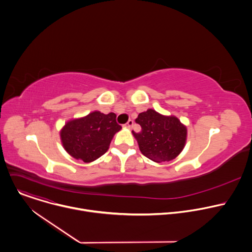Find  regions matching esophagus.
<instances>
[{
	"label": "esophagus",
	"instance_id": "1",
	"mask_svg": "<svg viewBox=\"0 0 252 252\" xmlns=\"http://www.w3.org/2000/svg\"><path fill=\"white\" fill-rule=\"evenodd\" d=\"M132 126H133V121L132 120H128V122L125 125V126L128 127V128H130Z\"/></svg>",
	"mask_w": 252,
	"mask_h": 252
}]
</instances>
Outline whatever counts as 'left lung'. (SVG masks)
I'll return each mask as SVG.
<instances>
[{"instance_id":"obj_1","label":"left lung","mask_w":252,"mask_h":252,"mask_svg":"<svg viewBox=\"0 0 252 252\" xmlns=\"http://www.w3.org/2000/svg\"><path fill=\"white\" fill-rule=\"evenodd\" d=\"M135 123L141 126L139 132L132 131L141 154L156 161H169L182 153L186 146L188 130L173 116H162L155 110L140 113Z\"/></svg>"}]
</instances>
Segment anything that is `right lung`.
<instances>
[{
    "label": "right lung",
    "instance_id": "right-lung-1",
    "mask_svg": "<svg viewBox=\"0 0 252 252\" xmlns=\"http://www.w3.org/2000/svg\"><path fill=\"white\" fill-rule=\"evenodd\" d=\"M116 114L104 115L98 111L67 122L60 134L66 153L76 159L92 162L110 148V143L122 126Z\"/></svg>",
    "mask_w": 252,
    "mask_h": 252
}]
</instances>
